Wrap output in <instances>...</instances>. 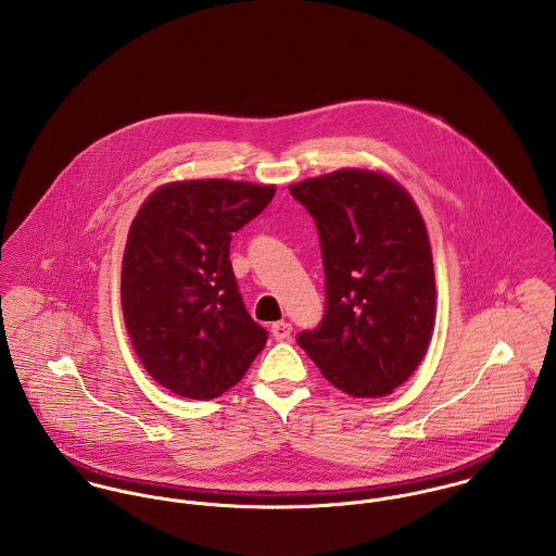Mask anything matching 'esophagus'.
Masks as SVG:
<instances>
[{
	"label": "esophagus",
	"mask_w": 556,
	"mask_h": 556,
	"mask_svg": "<svg viewBox=\"0 0 556 556\" xmlns=\"http://www.w3.org/2000/svg\"><path fill=\"white\" fill-rule=\"evenodd\" d=\"M291 331H293V327H291V323H287V320H278V323L271 325V336H274L276 340H287V338L291 336Z\"/></svg>",
	"instance_id": "esophagus-1"
}]
</instances>
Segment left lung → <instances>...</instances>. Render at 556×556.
Instances as JSON below:
<instances>
[{
	"mask_svg": "<svg viewBox=\"0 0 556 556\" xmlns=\"http://www.w3.org/2000/svg\"><path fill=\"white\" fill-rule=\"evenodd\" d=\"M315 218L325 315L298 336L323 377L349 396L392 394L434 329V267L419 210L392 177L340 168L293 184Z\"/></svg>",
	"mask_w": 556,
	"mask_h": 556,
	"instance_id": "left-lung-1",
	"label": "left lung"
}]
</instances>
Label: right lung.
<instances>
[{"mask_svg": "<svg viewBox=\"0 0 556 556\" xmlns=\"http://www.w3.org/2000/svg\"><path fill=\"white\" fill-rule=\"evenodd\" d=\"M274 186L190 179L152 192L122 261V311L135 353L173 394L212 400L241 381L267 342L248 315L229 261L233 233Z\"/></svg>", "mask_w": 556, "mask_h": 556, "instance_id": "1", "label": "right lung"}]
</instances>
